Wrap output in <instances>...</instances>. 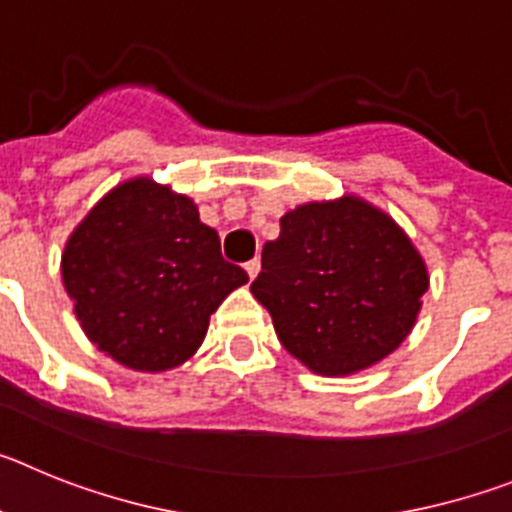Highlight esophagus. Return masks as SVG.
<instances>
[{
  "instance_id": "esophagus-1",
  "label": "esophagus",
  "mask_w": 512,
  "mask_h": 512,
  "mask_svg": "<svg viewBox=\"0 0 512 512\" xmlns=\"http://www.w3.org/2000/svg\"><path fill=\"white\" fill-rule=\"evenodd\" d=\"M259 271H261V261L259 259H251L246 264V274H248V279H256L259 277Z\"/></svg>"
}]
</instances>
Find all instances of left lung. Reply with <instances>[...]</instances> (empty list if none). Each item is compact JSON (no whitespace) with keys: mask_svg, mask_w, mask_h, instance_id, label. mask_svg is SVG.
<instances>
[{"mask_svg":"<svg viewBox=\"0 0 512 512\" xmlns=\"http://www.w3.org/2000/svg\"><path fill=\"white\" fill-rule=\"evenodd\" d=\"M425 289V264L408 235L356 197L287 212L251 284L282 346L328 377L392 354L413 328Z\"/></svg>","mask_w":512,"mask_h":512,"instance_id":"8db88e82","label":"left lung"}]
</instances>
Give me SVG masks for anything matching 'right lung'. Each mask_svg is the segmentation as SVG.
<instances>
[{
    "instance_id": "right-lung-1",
    "label": "right lung",
    "mask_w": 512,
    "mask_h": 512,
    "mask_svg": "<svg viewBox=\"0 0 512 512\" xmlns=\"http://www.w3.org/2000/svg\"><path fill=\"white\" fill-rule=\"evenodd\" d=\"M246 282L194 202L151 179L112 189L63 251V284L87 338L138 372L184 364L212 312Z\"/></svg>"
}]
</instances>
